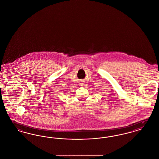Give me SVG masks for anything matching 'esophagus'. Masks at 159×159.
Listing matches in <instances>:
<instances>
[{
	"label": "esophagus",
	"mask_w": 159,
	"mask_h": 159,
	"mask_svg": "<svg viewBox=\"0 0 159 159\" xmlns=\"http://www.w3.org/2000/svg\"><path fill=\"white\" fill-rule=\"evenodd\" d=\"M81 84H83V83H81ZM82 86H83V85H82Z\"/></svg>",
	"instance_id": "esophagus-1"
}]
</instances>
